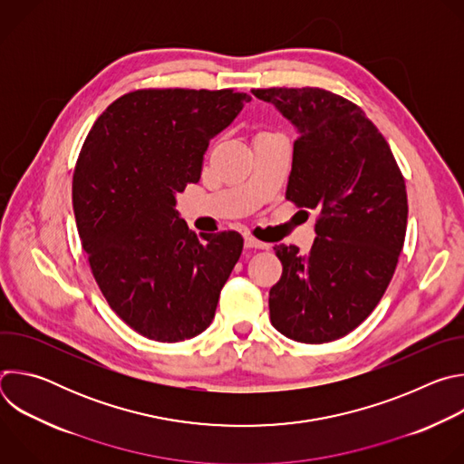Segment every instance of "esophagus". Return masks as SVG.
Masks as SVG:
<instances>
[{
	"instance_id": "obj_1",
	"label": "esophagus",
	"mask_w": 464,
	"mask_h": 464,
	"mask_svg": "<svg viewBox=\"0 0 464 464\" xmlns=\"http://www.w3.org/2000/svg\"><path fill=\"white\" fill-rule=\"evenodd\" d=\"M244 246L249 247V249H268L266 242H260V240H256L255 237H249V235L244 238Z\"/></svg>"
}]
</instances>
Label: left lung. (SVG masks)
I'll return each mask as SVG.
<instances>
[{"label":"left lung","instance_id":"left-lung-1","mask_svg":"<svg viewBox=\"0 0 464 464\" xmlns=\"http://www.w3.org/2000/svg\"><path fill=\"white\" fill-rule=\"evenodd\" d=\"M297 131L286 200L317 211L308 253L276 246L283 276L270 319L301 343H328L363 323L385 294L406 238L408 194L396 160L363 110L321 88H258Z\"/></svg>","mask_w":464,"mask_h":464}]
</instances>
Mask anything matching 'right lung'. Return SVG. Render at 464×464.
Masks as SVG:
<instances>
[{"label": "right lung", "mask_w": 464, "mask_h": 464, "mask_svg": "<svg viewBox=\"0 0 464 464\" xmlns=\"http://www.w3.org/2000/svg\"><path fill=\"white\" fill-rule=\"evenodd\" d=\"M242 92L149 88L93 122L73 172V211L110 308L141 336L176 343L211 324L240 258L237 231H188L176 194L200 179L209 141L249 102Z\"/></svg>", "instance_id": "obj_1"}]
</instances>
